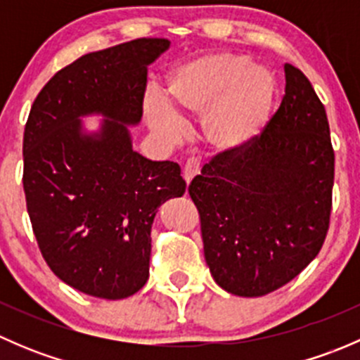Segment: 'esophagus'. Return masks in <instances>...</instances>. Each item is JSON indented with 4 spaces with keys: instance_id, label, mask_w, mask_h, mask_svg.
<instances>
[{
    "instance_id": "esophagus-1",
    "label": "esophagus",
    "mask_w": 360,
    "mask_h": 360,
    "mask_svg": "<svg viewBox=\"0 0 360 360\" xmlns=\"http://www.w3.org/2000/svg\"><path fill=\"white\" fill-rule=\"evenodd\" d=\"M198 172H200V160L195 157L188 158V162L184 163V169H183V177L184 181H186V184H190V181L193 179Z\"/></svg>"
}]
</instances>
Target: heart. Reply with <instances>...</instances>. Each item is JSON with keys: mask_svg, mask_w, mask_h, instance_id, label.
Here are the masks:
<instances>
[{"mask_svg": "<svg viewBox=\"0 0 360 360\" xmlns=\"http://www.w3.org/2000/svg\"><path fill=\"white\" fill-rule=\"evenodd\" d=\"M167 99L150 96L146 118L165 141L179 139V122L190 116L207 120L205 136L217 151H235L252 143L271 116L275 101L274 76L249 64L242 56L212 52L174 69L167 85Z\"/></svg>", "mask_w": 360, "mask_h": 360, "instance_id": "1", "label": "heart"}]
</instances>
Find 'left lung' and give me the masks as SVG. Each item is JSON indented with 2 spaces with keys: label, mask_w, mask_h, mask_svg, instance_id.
<instances>
[{
  "label": "left lung",
  "mask_w": 360,
  "mask_h": 360,
  "mask_svg": "<svg viewBox=\"0 0 360 360\" xmlns=\"http://www.w3.org/2000/svg\"><path fill=\"white\" fill-rule=\"evenodd\" d=\"M285 96L248 146L221 151L191 181L203 254L235 296L277 291L310 264L329 230L335 150L307 76L285 64Z\"/></svg>",
  "instance_id": "8db88e82"
}]
</instances>
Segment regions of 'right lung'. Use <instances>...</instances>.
Returning a JSON list of instances; mask_svg holds the SVG:
<instances>
[{
	"label": "right lung",
	"mask_w": 360,
	"mask_h": 360,
	"mask_svg": "<svg viewBox=\"0 0 360 360\" xmlns=\"http://www.w3.org/2000/svg\"><path fill=\"white\" fill-rule=\"evenodd\" d=\"M170 46L139 38L86 53L38 94L24 129V193L50 270L71 288L123 300L150 277L151 224L163 202L183 197L181 167L132 150L127 125L143 116L148 64ZM107 118L85 134L82 115Z\"/></svg>",
	"instance_id": "obj_1"
}]
</instances>
